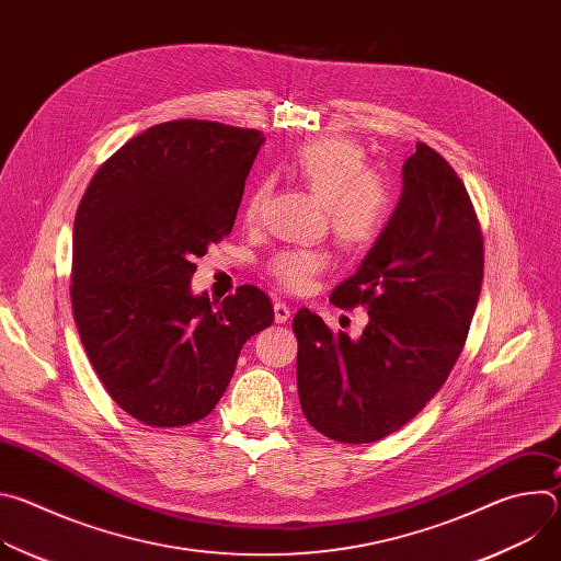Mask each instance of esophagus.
<instances>
[{"instance_id":"34e87169","label":"esophagus","mask_w":561,"mask_h":561,"mask_svg":"<svg viewBox=\"0 0 561 561\" xmlns=\"http://www.w3.org/2000/svg\"><path fill=\"white\" fill-rule=\"evenodd\" d=\"M273 312H275V322L277 324H286L288 317H290V308L284 301H275L273 304Z\"/></svg>"}]
</instances>
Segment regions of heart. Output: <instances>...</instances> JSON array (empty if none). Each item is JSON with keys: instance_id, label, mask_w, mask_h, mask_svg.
<instances>
[{"instance_id": "obj_1", "label": "heart", "mask_w": 561, "mask_h": 561, "mask_svg": "<svg viewBox=\"0 0 561 561\" xmlns=\"http://www.w3.org/2000/svg\"><path fill=\"white\" fill-rule=\"evenodd\" d=\"M284 169L324 202L331 232L344 251H364L377 242L390 217V193L379 175L366 171L359 144L346 137L310 139L288 154ZM266 202L268 184L260 182L247 197L244 219L257 221ZM327 264L322 249H286L273 255L268 273L286 290L304 293Z\"/></svg>"}]
</instances>
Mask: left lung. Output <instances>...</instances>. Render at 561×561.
<instances>
[{"label":"left lung","instance_id":"left-lung-1","mask_svg":"<svg viewBox=\"0 0 561 561\" xmlns=\"http://www.w3.org/2000/svg\"><path fill=\"white\" fill-rule=\"evenodd\" d=\"M397 208L331 301L368 308L359 340L299 308L297 390L308 424L370 444L409 424L448 379L484 279V237L446 159L426 144L407 159Z\"/></svg>","mask_w":561,"mask_h":561}]
</instances>
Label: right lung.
I'll list each match as a JSON object with an SVG mask.
<instances>
[{"mask_svg": "<svg viewBox=\"0 0 561 561\" xmlns=\"http://www.w3.org/2000/svg\"><path fill=\"white\" fill-rule=\"evenodd\" d=\"M264 139L206 119L150 126L106 159L77 208L79 340L113 402L141 424L204 420L247 340L273 324L257 286L221 304L191 293L195 257L230 234Z\"/></svg>", "mask_w": 561, "mask_h": 561, "instance_id": "right-lung-1", "label": "right lung"}]
</instances>
